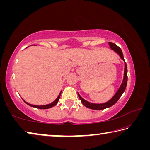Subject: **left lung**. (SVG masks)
Returning a JSON list of instances; mask_svg holds the SVG:
<instances>
[{"label": "left lung", "instance_id": "8db88e82", "mask_svg": "<svg viewBox=\"0 0 150 150\" xmlns=\"http://www.w3.org/2000/svg\"><path fill=\"white\" fill-rule=\"evenodd\" d=\"M108 44H109V45H110L111 50H112L113 51H115V52L117 53V54L119 55V56L120 57L121 59L124 62V71L123 81H122V83L121 85L120 86V87H119L118 90L116 91V93H115V95L112 96V98L110 100L107 101V102L103 103V104H95V103L88 102V101H87L86 100H85L84 98H83L82 97H81V95L79 94V93H77L79 97L81 103L83 104V105L85 106L86 107H87L88 108L93 109V110H103V109L109 108V107H110V106L115 105V104L119 100V98H120L121 95H122L123 93L124 92V91H125V89H126V87L127 81H128V75H127L128 70H127V65H126V63L125 62V60H124V59L122 52L120 48L117 45L114 44V43L108 42Z\"/></svg>", "mask_w": 150, "mask_h": 150}]
</instances>
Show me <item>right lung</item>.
Returning a JSON list of instances; mask_svg holds the SVG:
<instances>
[{
    "instance_id": "1",
    "label": "right lung",
    "mask_w": 150,
    "mask_h": 150,
    "mask_svg": "<svg viewBox=\"0 0 150 150\" xmlns=\"http://www.w3.org/2000/svg\"><path fill=\"white\" fill-rule=\"evenodd\" d=\"M61 93H62V91H61L59 95H58V96L57 97L56 99H55L54 102H52V103L50 104H48V105H41V106H38V105H31V104H29L28 103H27L24 100H23L24 101L25 103H26L28 105H29L30 106H32V107H34V108H40V109H47V108H52L53 107V106H55L57 104L58 101H59V99L60 98V96H61Z\"/></svg>"
}]
</instances>
